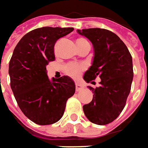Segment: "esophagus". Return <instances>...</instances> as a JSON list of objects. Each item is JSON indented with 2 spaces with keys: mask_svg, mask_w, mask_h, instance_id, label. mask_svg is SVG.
I'll list each match as a JSON object with an SVG mask.
<instances>
[{
  "mask_svg": "<svg viewBox=\"0 0 148 148\" xmlns=\"http://www.w3.org/2000/svg\"><path fill=\"white\" fill-rule=\"evenodd\" d=\"M83 88V86L81 85V84H78V83H76V92H78V91H79L80 89Z\"/></svg>",
  "mask_w": 148,
  "mask_h": 148,
  "instance_id": "obj_1",
  "label": "esophagus"
}]
</instances>
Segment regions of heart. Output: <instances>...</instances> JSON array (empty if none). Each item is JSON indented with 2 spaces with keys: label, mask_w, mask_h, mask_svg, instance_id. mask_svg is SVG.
<instances>
[{
  "label": "heart",
  "mask_w": 148,
  "mask_h": 148,
  "mask_svg": "<svg viewBox=\"0 0 148 148\" xmlns=\"http://www.w3.org/2000/svg\"><path fill=\"white\" fill-rule=\"evenodd\" d=\"M86 40L84 38H79L76 40V43H79L80 41H84ZM84 69V67L81 64H75V63H72L69 64L65 67V72L72 77H77L79 74L81 73L83 70Z\"/></svg>",
  "instance_id": "obj_1"
}]
</instances>
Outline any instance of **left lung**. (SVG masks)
I'll list each match as a JSON object with an SVG mask.
<instances>
[{
    "label": "left lung",
    "mask_w": 148,
    "mask_h": 148,
    "mask_svg": "<svg viewBox=\"0 0 148 148\" xmlns=\"http://www.w3.org/2000/svg\"><path fill=\"white\" fill-rule=\"evenodd\" d=\"M77 32L88 39L94 48L92 64L84 79L87 83L96 76L101 79L98 88L88 86L93 98L83 110L89 121L105 125L115 120L125 106L133 79L132 57L122 40L109 30L94 28Z\"/></svg>",
    "instance_id": "8db88e82"
}]
</instances>
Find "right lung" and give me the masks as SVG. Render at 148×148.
Returning a JSON list of instances; mask_svg holds the SVG:
<instances>
[{
  "mask_svg": "<svg viewBox=\"0 0 148 148\" xmlns=\"http://www.w3.org/2000/svg\"><path fill=\"white\" fill-rule=\"evenodd\" d=\"M73 28L43 27L32 30L16 45L9 61L10 86L19 108L39 125L57 122L66 102L76 91L75 83L64 76L50 80L46 66L55 60L56 42Z\"/></svg>",
  "mask_w": 148,
  "mask_h": 148,
  "instance_id": "obj_1",
  "label": "right lung"
}]
</instances>
